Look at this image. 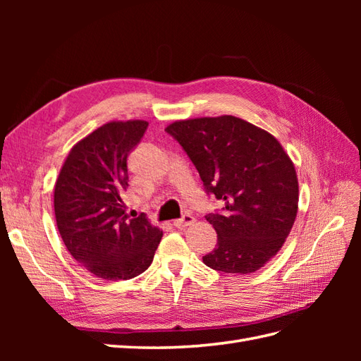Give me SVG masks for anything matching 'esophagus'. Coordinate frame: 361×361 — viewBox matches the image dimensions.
<instances>
[{
  "mask_svg": "<svg viewBox=\"0 0 361 361\" xmlns=\"http://www.w3.org/2000/svg\"><path fill=\"white\" fill-rule=\"evenodd\" d=\"M194 223V216L191 214H185L182 218H178V220L173 221V226L178 228H185Z\"/></svg>",
  "mask_w": 361,
  "mask_h": 361,
  "instance_id": "esophagus-1",
  "label": "esophagus"
}]
</instances>
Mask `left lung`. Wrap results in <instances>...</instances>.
Here are the masks:
<instances>
[{"label":"left lung","instance_id":"8db88e82","mask_svg":"<svg viewBox=\"0 0 361 361\" xmlns=\"http://www.w3.org/2000/svg\"><path fill=\"white\" fill-rule=\"evenodd\" d=\"M197 169L203 188L221 207L204 218L216 232L204 265L248 274L277 255L298 211L290 158L267 130L233 116L174 122L166 128Z\"/></svg>","mask_w":361,"mask_h":361}]
</instances>
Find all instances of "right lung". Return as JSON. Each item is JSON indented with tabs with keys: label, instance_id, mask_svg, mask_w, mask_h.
Returning a JSON list of instances; mask_svg holds the SVG:
<instances>
[{
	"label": "right lung",
	"instance_id": "add662e5",
	"mask_svg": "<svg viewBox=\"0 0 361 361\" xmlns=\"http://www.w3.org/2000/svg\"><path fill=\"white\" fill-rule=\"evenodd\" d=\"M149 123L111 122L76 143L59 174L54 211L72 257L104 280H129L145 272L162 238L145 214L126 215L128 157Z\"/></svg>",
	"mask_w": 361,
	"mask_h": 361
}]
</instances>
